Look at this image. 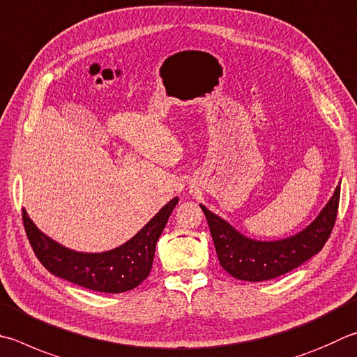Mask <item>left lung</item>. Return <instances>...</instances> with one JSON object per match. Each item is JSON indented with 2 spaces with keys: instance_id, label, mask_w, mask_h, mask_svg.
<instances>
[{
  "instance_id": "1",
  "label": "left lung",
  "mask_w": 357,
  "mask_h": 357,
  "mask_svg": "<svg viewBox=\"0 0 357 357\" xmlns=\"http://www.w3.org/2000/svg\"><path fill=\"white\" fill-rule=\"evenodd\" d=\"M339 199L340 184L312 223L280 241H255L246 237L206 206H199L209 225L220 265L237 280L259 282L289 273L325 246L334 228Z\"/></svg>"
}]
</instances>
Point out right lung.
I'll return each instance as SVG.
<instances>
[{
    "mask_svg": "<svg viewBox=\"0 0 357 357\" xmlns=\"http://www.w3.org/2000/svg\"><path fill=\"white\" fill-rule=\"evenodd\" d=\"M178 201V197L168 201L128 242L102 252L75 251L57 243L37 228L24 209L23 225L37 259L50 273L95 291L121 294L150 275L156 243Z\"/></svg>",
    "mask_w": 357,
    "mask_h": 357,
    "instance_id": "add662e5",
    "label": "right lung"
}]
</instances>
